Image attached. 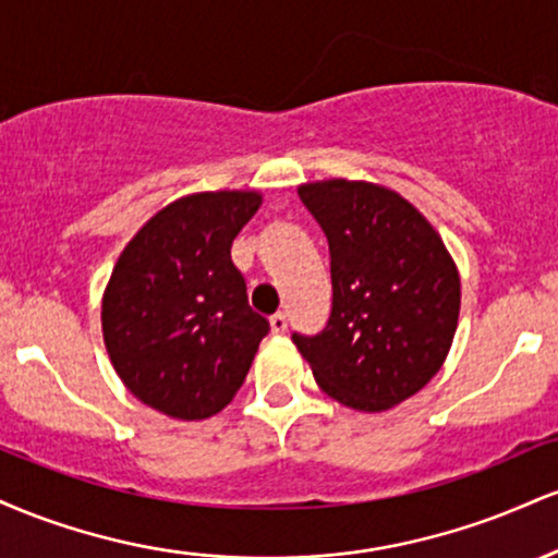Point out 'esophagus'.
<instances>
[{
	"mask_svg": "<svg viewBox=\"0 0 558 558\" xmlns=\"http://www.w3.org/2000/svg\"><path fill=\"white\" fill-rule=\"evenodd\" d=\"M270 328L275 336H283V332L288 330V317L283 315V312H275V315L270 317Z\"/></svg>",
	"mask_w": 558,
	"mask_h": 558,
	"instance_id": "esophagus-1",
	"label": "esophagus"
}]
</instances>
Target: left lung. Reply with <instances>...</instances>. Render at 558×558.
<instances>
[{"label":"left lung","instance_id":"1","mask_svg":"<svg viewBox=\"0 0 558 558\" xmlns=\"http://www.w3.org/2000/svg\"><path fill=\"white\" fill-rule=\"evenodd\" d=\"M299 196L328 235L332 310L293 332L317 386L360 412H386L433 380L451 349L462 283L420 209L386 185L317 181Z\"/></svg>","mask_w":558,"mask_h":558}]
</instances>
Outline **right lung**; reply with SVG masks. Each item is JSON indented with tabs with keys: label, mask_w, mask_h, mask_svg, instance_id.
<instances>
[{
	"label": "right lung",
	"mask_w": 558,
	"mask_h": 558,
	"mask_svg": "<svg viewBox=\"0 0 558 558\" xmlns=\"http://www.w3.org/2000/svg\"><path fill=\"white\" fill-rule=\"evenodd\" d=\"M257 191H204L168 204L120 254L101 299L114 373L146 407L207 420L233 401L270 323L248 306L230 246Z\"/></svg>",
	"instance_id": "1"
}]
</instances>
